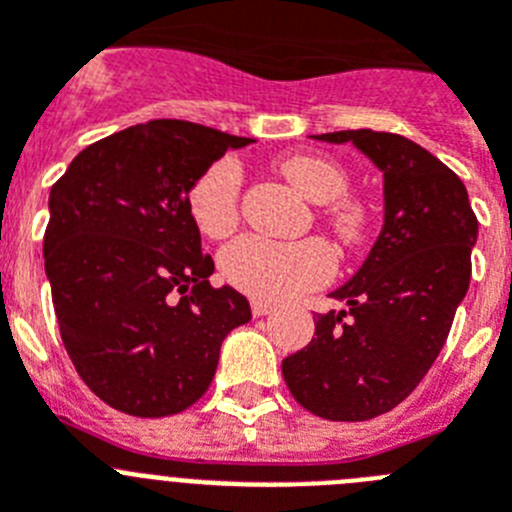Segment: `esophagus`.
Wrapping results in <instances>:
<instances>
[{"label": "esophagus", "mask_w": 512, "mask_h": 512, "mask_svg": "<svg viewBox=\"0 0 512 512\" xmlns=\"http://www.w3.org/2000/svg\"><path fill=\"white\" fill-rule=\"evenodd\" d=\"M271 310H274V305H271V302H264V300H251V312H253V318H264V315H269Z\"/></svg>", "instance_id": "34e87169"}]
</instances>
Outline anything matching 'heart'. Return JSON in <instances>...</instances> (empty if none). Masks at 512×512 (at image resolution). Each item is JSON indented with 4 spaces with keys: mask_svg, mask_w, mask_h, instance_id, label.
I'll return each instance as SVG.
<instances>
[{
    "mask_svg": "<svg viewBox=\"0 0 512 512\" xmlns=\"http://www.w3.org/2000/svg\"><path fill=\"white\" fill-rule=\"evenodd\" d=\"M287 182L320 207V223L343 246H356L369 230V207L348 197V171L333 158L295 153L279 161ZM243 171L235 158H217L189 189L194 223L210 238L233 233L241 217ZM223 277L259 300H287L305 289L320 287L333 277L336 261L320 238L279 243L261 235H243L220 256Z\"/></svg>",
    "mask_w": 512,
    "mask_h": 512,
    "instance_id": "b5f03b06",
    "label": "heart"
}]
</instances>
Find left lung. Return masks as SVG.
Masks as SVG:
<instances>
[{
	"instance_id": "obj_1",
	"label": "left lung",
	"mask_w": 512,
	"mask_h": 512,
	"mask_svg": "<svg viewBox=\"0 0 512 512\" xmlns=\"http://www.w3.org/2000/svg\"><path fill=\"white\" fill-rule=\"evenodd\" d=\"M354 143L384 174V225L366 261L315 318V338L282 361L289 392L325 420L397 408L441 354L472 277L477 215L464 182L413 140L374 130L312 135Z\"/></svg>"
}]
</instances>
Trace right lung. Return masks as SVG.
<instances>
[{
    "label": "right lung",
    "mask_w": 512,
    "mask_h": 512,
    "mask_svg": "<svg viewBox=\"0 0 512 512\" xmlns=\"http://www.w3.org/2000/svg\"><path fill=\"white\" fill-rule=\"evenodd\" d=\"M251 138L151 120L97 140L51 187L43 256L63 346L89 390L135 418L200 400L220 346L251 320L215 289L189 210L197 176Z\"/></svg>",
    "instance_id": "1"
}]
</instances>
